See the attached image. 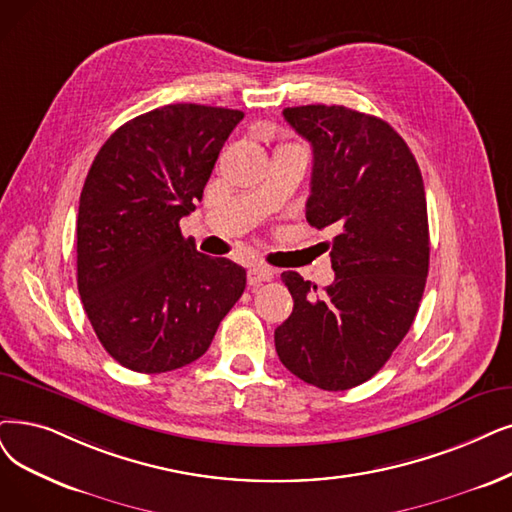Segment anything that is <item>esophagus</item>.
I'll return each instance as SVG.
<instances>
[{
  "label": "esophagus",
  "instance_id": "1",
  "mask_svg": "<svg viewBox=\"0 0 512 512\" xmlns=\"http://www.w3.org/2000/svg\"><path fill=\"white\" fill-rule=\"evenodd\" d=\"M273 277H275V273L269 267H264V264H254V267H250V271H248L250 285H260L262 281H271Z\"/></svg>",
  "mask_w": 512,
  "mask_h": 512
}]
</instances>
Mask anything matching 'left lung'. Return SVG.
I'll use <instances>...</instances> for the list:
<instances>
[{"instance_id": "left-lung-1", "label": "left lung", "mask_w": 512, "mask_h": 512, "mask_svg": "<svg viewBox=\"0 0 512 512\" xmlns=\"http://www.w3.org/2000/svg\"><path fill=\"white\" fill-rule=\"evenodd\" d=\"M283 117L313 147L306 220L336 231V279L317 294L298 273H281L294 311L275 349L300 380L346 391L380 370L418 313L431 254L424 182L405 140L374 115L306 105Z\"/></svg>"}]
</instances>
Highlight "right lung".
Listing matches in <instances>:
<instances>
[{"label":"right lung","mask_w":512,"mask_h":512,"mask_svg":"<svg viewBox=\"0 0 512 512\" xmlns=\"http://www.w3.org/2000/svg\"><path fill=\"white\" fill-rule=\"evenodd\" d=\"M241 111L168 105L117 128L86 176L77 290L105 351L140 374L189 365L245 290V269L210 258L178 222L195 210Z\"/></svg>","instance_id":"obj_1"}]
</instances>
